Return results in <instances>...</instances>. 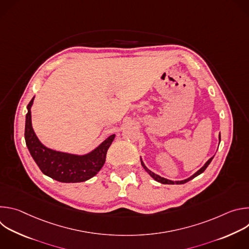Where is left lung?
Returning a JSON list of instances; mask_svg holds the SVG:
<instances>
[{
  "label": "left lung",
  "instance_id": "1",
  "mask_svg": "<svg viewBox=\"0 0 249 249\" xmlns=\"http://www.w3.org/2000/svg\"><path fill=\"white\" fill-rule=\"evenodd\" d=\"M219 139H220V142H221V134H220V136H219ZM214 158V157H213ZM213 158H211L205 164H204V166H202L197 172H195L192 176H190L189 178H187V179H184V180H181V181H171V180H168V179H165V178H163V177H160V175H158V174H156V173H154V172H152L150 169H148L147 167H146V165L144 164V162H143V160H141V163H142V165H143V167L149 172V174L153 177V178L156 180V181H158V182H160V183H162V184H183V183H186V182H188L189 180H191V179H193L194 177H196V176H198L199 174H201L202 172H204V170L208 167V165L210 164V162L212 161V160H213Z\"/></svg>",
  "mask_w": 249,
  "mask_h": 249
}]
</instances>
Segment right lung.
<instances>
[{
	"label": "right lung",
	"instance_id": "add662e5",
	"mask_svg": "<svg viewBox=\"0 0 249 249\" xmlns=\"http://www.w3.org/2000/svg\"><path fill=\"white\" fill-rule=\"evenodd\" d=\"M34 97L27 105L24 138L28 151L40 170L51 178L64 183L83 182L94 176L103 166L107 150L115 135L109 136L92 152L85 156L53 151L43 146L31 126L30 107Z\"/></svg>",
	"mask_w": 249,
	"mask_h": 249
}]
</instances>
